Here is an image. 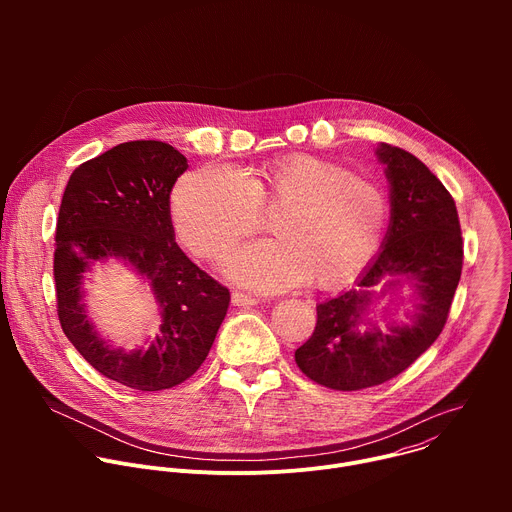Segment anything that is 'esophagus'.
Instances as JSON below:
<instances>
[{"label":"esophagus","mask_w":512,"mask_h":512,"mask_svg":"<svg viewBox=\"0 0 512 512\" xmlns=\"http://www.w3.org/2000/svg\"><path fill=\"white\" fill-rule=\"evenodd\" d=\"M259 300L253 298V296H247V294H241V291H235L233 294V306H241V308H251V306H257Z\"/></svg>","instance_id":"obj_1"}]
</instances>
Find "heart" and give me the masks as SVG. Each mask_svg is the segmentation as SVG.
Segmentation results:
<instances>
[{"instance_id":"b5f03b06","label":"heart","mask_w":512,"mask_h":512,"mask_svg":"<svg viewBox=\"0 0 512 512\" xmlns=\"http://www.w3.org/2000/svg\"><path fill=\"white\" fill-rule=\"evenodd\" d=\"M275 212L277 239L255 241L225 261L235 281L275 294L308 277L342 283L371 263L389 227V200L375 184L312 156H291L241 172L210 164L188 172L172 192L180 241L206 259L221 257Z\"/></svg>"}]
</instances>
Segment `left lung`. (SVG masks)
<instances>
[{"label": "left lung", "mask_w": 512, "mask_h": 512, "mask_svg": "<svg viewBox=\"0 0 512 512\" xmlns=\"http://www.w3.org/2000/svg\"><path fill=\"white\" fill-rule=\"evenodd\" d=\"M375 154L391 200L381 251L352 289L316 306V330L296 350L300 371L334 391L381 385L413 364L442 334L462 275L460 221L446 186L395 145L379 143ZM403 282L414 287L412 312L399 323L388 309L377 315L374 304Z\"/></svg>", "instance_id": "obj_1"}]
</instances>
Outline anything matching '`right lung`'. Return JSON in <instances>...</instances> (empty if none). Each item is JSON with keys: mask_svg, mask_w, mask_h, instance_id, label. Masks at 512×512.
<instances>
[{"mask_svg": "<svg viewBox=\"0 0 512 512\" xmlns=\"http://www.w3.org/2000/svg\"><path fill=\"white\" fill-rule=\"evenodd\" d=\"M188 160L154 139L125 141L81 164L62 194L54 281L58 320L83 358L111 381L137 391L184 383L204 362L231 294L176 245L170 194ZM121 260L151 283L159 334L135 351L115 349L86 316L84 275Z\"/></svg>", "mask_w": 512, "mask_h": 512, "instance_id": "right-lung-1", "label": "right lung"}]
</instances>
